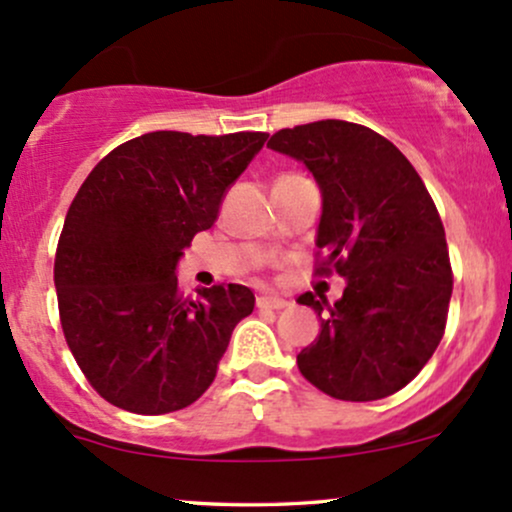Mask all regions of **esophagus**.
Segmentation results:
<instances>
[{"label": "esophagus", "instance_id": "1", "mask_svg": "<svg viewBox=\"0 0 512 512\" xmlns=\"http://www.w3.org/2000/svg\"><path fill=\"white\" fill-rule=\"evenodd\" d=\"M289 306L284 299H277V296H260L257 299V308H272V311H282V308Z\"/></svg>", "mask_w": 512, "mask_h": 512}]
</instances>
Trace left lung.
I'll return each instance as SVG.
<instances>
[{
	"label": "left lung",
	"mask_w": 512,
	"mask_h": 512,
	"mask_svg": "<svg viewBox=\"0 0 512 512\" xmlns=\"http://www.w3.org/2000/svg\"><path fill=\"white\" fill-rule=\"evenodd\" d=\"M267 148L301 160L323 194L318 277L347 279L296 357L316 389L340 401H379L411 384L445 335L452 265L435 201L406 155L384 136L325 119L282 128Z\"/></svg>",
	"instance_id": "8db88e82"
}]
</instances>
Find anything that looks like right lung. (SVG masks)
Here are the masks:
<instances>
[{
	"label": "right lung",
	"mask_w": 512,
	"mask_h": 512,
	"mask_svg": "<svg viewBox=\"0 0 512 512\" xmlns=\"http://www.w3.org/2000/svg\"><path fill=\"white\" fill-rule=\"evenodd\" d=\"M267 133L126 140L89 172L55 250L60 325L82 374L111 406L162 415L216 379L233 328L255 308L243 284L179 291L177 260L218 218L223 194Z\"/></svg>",
	"instance_id": "right-lung-1"
}]
</instances>
